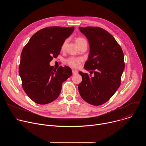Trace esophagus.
<instances>
[{
  "label": "esophagus",
  "mask_w": 146,
  "mask_h": 146,
  "mask_svg": "<svg viewBox=\"0 0 146 146\" xmlns=\"http://www.w3.org/2000/svg\"><path fill=\"white\" fill-rule=\"evenodd\" d=\"M72 73H73V75H75V74H77L78 73V72L76 70H73Z\"/></svg>",
  "instance_id": "1"
}]
</instances>
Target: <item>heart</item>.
<instances>
[{
    "instance_id": "heart-1",
    "label": "heart",
    "mask_w": 146,
    "mask_h": 146,
    "mask_svg": "<svg viewBox=\"0 0 146 146\" xmlns=\"http://www.w3.org/2000/svg\"><path fill=\"white\" fill-rule=\"evenodd\" d=\"M76 42L78 46L79 44H81L83 42H87V40L84 38L78 37L76 38ZM66 44V41H65L63 43V44H62V46H61L62 50H64ZM81 61H82V59L81 58H76V57L72 56V57H70L66 59V63L70 67L73 68H77L79 64L81 62Z\"/></svg>"
}]
</instances>
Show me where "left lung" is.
I'll use <instances>...</instances> for the list:
<instances>
[{"label":"left lung","instance_id":"left-lung-1","mask_svg":"<svg viewBox=\"0 0 146 146\" xmlns=\"http://www.w3.org/2000/svg\"><path fill=\"white\" fill-rule=\"evenodd\" d=\"M88 40L90 47L88 59L84 69L92 73L79 72L82 81L78 84L81 98L87 103L99 106L108 102L121 85L125 68L123 53L114 37L99 27H79Z\"/></svg>","mask_w":146,"mask_h":146}]
</instances>
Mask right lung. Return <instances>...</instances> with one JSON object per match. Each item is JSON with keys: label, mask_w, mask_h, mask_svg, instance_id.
Wrapping results in <instances>:
<instances>
[{"label": "right lung", "mask_w": 146, "mask_h": 146, "mask_svg": "<svg viewBox=\"0 0 146 146\" xmlns=\"http://www.w3.org/2000/svg\"><path fill=\"white\" fill-rule=\"evenodd\" d=\"M74 27H49L35 33L24 47L19 66L23 88L34 102L46 105L59 95L62 84L72 75L68 66L55 69L50 65L60 54L62 44Z\"/></svg>", "instance_id": "1"}]
</instances>
